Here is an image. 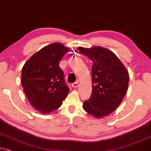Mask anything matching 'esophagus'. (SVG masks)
<instances>
[{"label":"esophagus","instance_id":"34e87169","mask_svg":"<svg viewBox=\"0 0 151 151\" xmlns=\"http://www.w3.org/2000/svg\"><path fill=\"white\" fill-rule=\"evenodd\" d=\"M72 87H74V88H77L78 87V82H75V83H72Z\"/></svg>","mask_w":151,"mask_h":151}]
</instances>
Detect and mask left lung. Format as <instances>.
I'll return each mask as SVG.
<instances>
[{
	"mask_svg": "<svg viewBox=\"0 0 151 151\" xmlns=\"http://www.w3.org/2000/svg\"><path fill=\"white\" fill-rule=\"evenodd\" d=\"M92 61V92L83 102V109L96 118H101L119 106L127 91L129 73L116 55L100 46L78 47Z\"/></svg>",
	"mask_w": 151,
	"mask_h": 151,
	"instance_id": "8db88e82",
	"label": "left lung"
}]
</instances>
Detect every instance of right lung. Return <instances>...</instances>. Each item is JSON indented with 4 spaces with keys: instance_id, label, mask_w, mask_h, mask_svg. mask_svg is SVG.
<instances>
[{
    "instance_id": "add662e5",
    "label": "right lung",
    "mask_w": 151,
    "mask_h": 151,
    "mask_svg": "<svg viewBox=\"0 0 151 151\" xmlns=\"http://www.w3.org/2000/svg\"><path fill=\"white\" fill-rule=\"evenodd\" d=\"M68 51L60 42L50 44L34 54L22 68L24 94L31 106L40 113H49L59 109L69 92L59 66Z\"/></svg>"
}]
</instances>
